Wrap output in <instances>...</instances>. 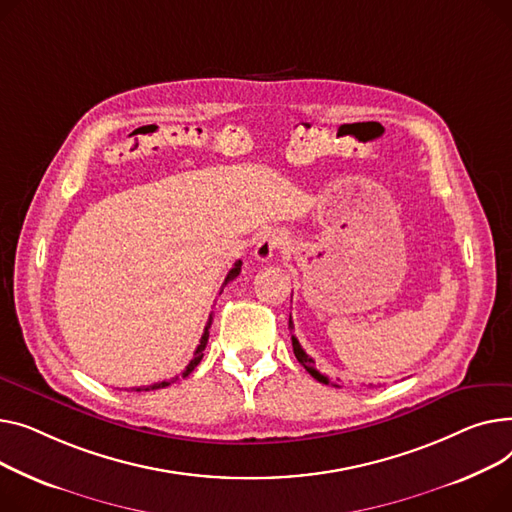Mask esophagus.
<instances>
[{
  "label": "esophagus",
  "instance_id": "esophagus-1",
  "mask_svg": "<svg viewBox=\"0 0 512 512\" xmlns=\"http://www.w3.org/2000/svg\"><path fill=\"white\" fill-rule=\"evenodd\" d=\"M285 244H287L285 233H281V231H266L260 237V242H258L256 250H254V256L260 262H268L279 250L285 248Z\"/></svg>",
  "mask_w": 512,
  "mask_h": 512
}]
</instances>
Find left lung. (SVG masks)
<instances>
[{"instance_id": "obj_1", "label": "left lung", "mask_w": 512, "mask_h": 512, "mask_svg": "<svg viewBox=\"0 0 512 512\" xmlns=\"http://www.w3.org/2000/svg\"><path fill=\"white\" fill-rule=\"evenodd\" d=\"M289 328H293V322H291V316H289ZM291 343H293V353H295V357H297V362L302 364L318 382H322V384H330V380L324 376V374H320L316 368H314V359L302 349V345H299V341L295 339V337H291ZM333 386H339V384H333Z\"/></svg>"}]
</instances>
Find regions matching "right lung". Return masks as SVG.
Segmentation results:
<instances>
[{"instance_id":"obj_1","label":"right lung","mask_w":512,"mask_h":512,"mask_svg":"<svg viewBox=\"0 0 512 512\" xmlns=\"http://www.w3.org/2000/svg\"><path fill=\"white\" fill-rule=\"evenodd\" d=\"M239 273H242V260H237L235 264H233V268L229 270L227 273V277H225V283H223V287L229 283V281H233ZM210 320L213 318H208V324H206V328H204V335H202V339H200V345L196 347V351H194V359L192 362L186 366V370L182 372V376H175L173 380H163V382H155V384H150V386H138V388H132L134 393H142V390H157V388H165V386H169L171 382H175V380H179V378H186V376H190L192 372H194V368L200 364V359H202V351H204V347H206V343H208V328H210Z\"/></svg>"}]
</instances>
